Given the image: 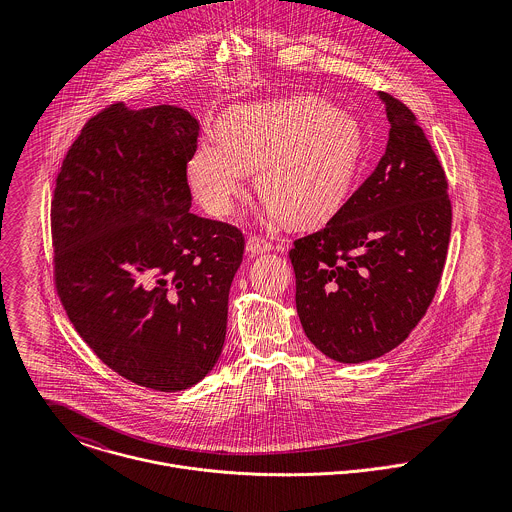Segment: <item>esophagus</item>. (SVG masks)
<instances>
[{
	"instance_id": "obj_1",
	"label": "esophagus",
	"mask_w": 512,
	"mask_h": 512,
	"mask_svg": "<svg viewBox=\"0 0 512 512\" xmlns=\"http://www.w3.org/2000/svg\"><path fill=\"white\" fill-rule=\"evenodd\" d=\"M272 248H274V246H272L268 240L260 238V236H250V238L246 240V252H248L250 256L266 254V252H270Z\"/></svg>"
}]
</instances>
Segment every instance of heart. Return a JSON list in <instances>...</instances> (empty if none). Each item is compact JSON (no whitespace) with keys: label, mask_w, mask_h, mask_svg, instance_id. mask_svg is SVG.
<instances>
[{"label":"heart","mask_w":512,"mask_h":512,"mask_svg":"<svg viewBox=\"0 0 512 512\" xmlns=\"http://www.w3.org/2000/svg\"><path fill=\"white\" fill-rule=\"evenodd\" d=\"M219 136L203 140L187 163L195 199L215 217L234 211L258 169L272 215L297 226L325 222L349 199L363 161L359 124L309 96L234 106Z\"/></svg>","instance_id":"b5f03b06"}]
</instances>
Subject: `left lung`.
Instances as JSON below:
<instances>
[{
    "label": "left lung",
    "instance_id": "left-lung-1",
    "mask_svg": "<svg viewBox=\"0 0 512 512\" xmlns=\"http://www.w3.org/2000/svg\"><path fill=\"white\" fill-rule=\"evenodd\" d=\"M378 98L390 122L382 159L323 230L290 250L301 327L347 365L412 333L438 290L451 232L445 173L424 130L400 100Z\"/></svg>",
    "mask_w": 512,
    "mask_h": 512
}]
</instances>
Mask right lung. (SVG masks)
<instances>
[{"label":"right lung","instance_id":"1","mask_svg":"<svg viewBox=\"0 0 512 512\" xmlns=\"http://www.w3.org/2000/svg\"><path fill=\"white\" fill-rule=\"evenodd\" d=\"M199 124L177 106L94 116L51 207L55 282L74 329L120 376L161 392L217 365L244 236L191 209Z\"/></svg>","mask_w":512,"mask_h":512}]
</instances>
